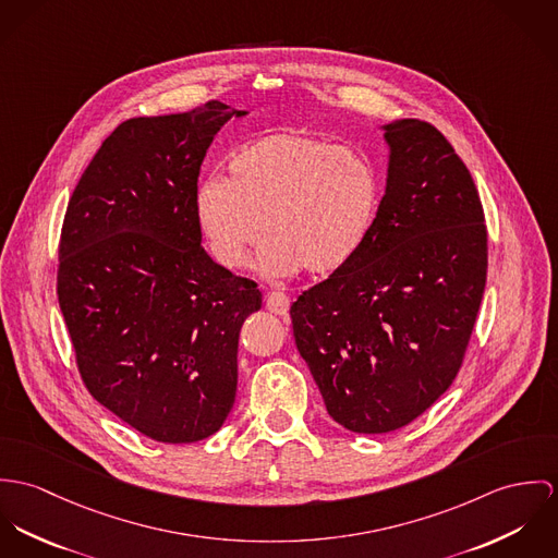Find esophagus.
Returning <instances> with one entry per match:
<instances>
[{
	"label": "esophagus",
	"mask_w": 558,
	"mask_h": 558,
	"mask_svg": "<svg viewBox=\"0 0 558 558\" xmlns=\"http://www.w3.org/2000/svg\"><path fill=\"white\" fill-rule=\"evenodd\" d=\"M265 306H267L269 312H274V314H287L289 298L284 293H280V291H271L265 298Z\"/></svg>",
	"instance_id": "1"
}]
</instances>
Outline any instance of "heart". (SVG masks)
<instances>
[{"label":"heart","instance_id":"1","mask_svg":"<svg viewBox=\"0 0 558 558\" xmlns=\"http://www.w3.org/2000/svg\"><path fill=\"white\" fill-rule=\"evenodd\" d=\"M229 180L205 178L194 211L214 258L242 267L260 231L269 238L256 269L284 278L304 267L327 276L344 267L371 235L380 186L371 160L298 130L242 145L229 158Z\"/></svg>","mask_w":558,"mask_h":558}]
</instances>
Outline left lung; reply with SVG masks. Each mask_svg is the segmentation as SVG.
I'll return each mask as SVG.
<instances>
[{"label":"left lung","mask_w":558,"mask_h":558,"mask_svg":"<svg viewBox=\"0 0 558 558\" xmlns=\"http://www.w3.org/2000/svg\"><path fill=\"white\" fill-rule=\"evenodd\" d=\"M387 186L362 250L291 306L300 355L347 430L420 417L462 366L486 289L475 182L428 122L383 125Z\"/></svg>","instance_id":"8db88e82"}]
</instances>
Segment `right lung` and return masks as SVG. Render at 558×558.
<instances>
[{
    "label": "right lung",
    "instance_id": "1",
    "mask_svg": "<svg viewBox=\"0 0 558 558\" xmlns=\"http://www.w3.org/2000/svg\"><path fill=\"white\" fill-rule=\"evenodd\" d=\"M246 111L209 100L134 118L74 187L58 298L89 393L158 442L220 430L238 391L242 325L260 291L201 246L194 192L216 132Z\"/></svg>",
    "mask_w": 558,
    "mask_h": 558
}]
</instances>
